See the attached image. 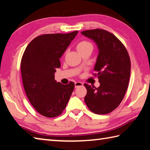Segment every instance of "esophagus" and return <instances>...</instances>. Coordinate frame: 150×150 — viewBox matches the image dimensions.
Segmentation results:
<instances>
[{
	"mask_svg": "<svg viewBox=\"0 0 150 150\" xmlns=\"http://www.w3.org/2000/svg\"><path fill=\"white\" fill-rule=\"evenodd\" d=\"M83 84L81 82H75V88H77V87H79V86H83Z\"/></svg>",
	"mask_w": 150,
	"mask_h": 150,
	"instance_id": "1",
	"label": "esophagus"
}]
</instances>
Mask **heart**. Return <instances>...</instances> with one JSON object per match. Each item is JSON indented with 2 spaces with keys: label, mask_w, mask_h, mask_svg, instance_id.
Wrapping results in <instances>:
<instances>
[{
  "label": "heart",
  "mask_w": 150,
  "mask_h": 150,
  "mask_svg": "<svg viewBox=\"0 0 150 150\" xmlns=\"http://www.w3.org/2000/svg\"><path fill=\"white\" fill-rule=\"evenodd\" d=\"M89 46H92V45L88 41H85V40H83V41L80 42L77 46V50H83V49L86 48V47H89Z\"/></svg>",
  "instance_id": "obj_1"
}]
</instances>
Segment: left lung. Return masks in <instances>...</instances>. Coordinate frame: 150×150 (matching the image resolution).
<instances>
[{"mask_svg":"<svg viewBox=\"0 0 150 150\" xmlns=\"http://www.w3.org/2000/svg\"><path fill=\"white\" fill-rule=\"evenodd\" d=\"M81 34L92 39L98 49L94 71L100 85L84 84L87 107L96 114H108L118 107L129 86L130 60L127 49L113 34L105 30H86Z\"/></svg>","mask_w":150,"mask_h":150,"instance_id":"1","label":"left lung"}]
</instances>
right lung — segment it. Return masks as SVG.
Wrapping results in <instances>:
<instances>
[{
	"label": "right lung",
	"mask_w": 150,
	"mask_h": 150,
	"mask_svg": "<svg viewBox=\"0 0 150 150\" xmlns=\"http://www.w3.org/2000/svg\"><path fill=\"white\" fill-rule=\"evenodd\" d=\"M77 33L75 31L38 36L28 45L21 58L27 96L36 111L47 117H55L63 112L74 90L73 82H56L54 73L61 66L59 58Z\"/></svg>",
	"instance_id": "add662e5"
}]
</instances>
